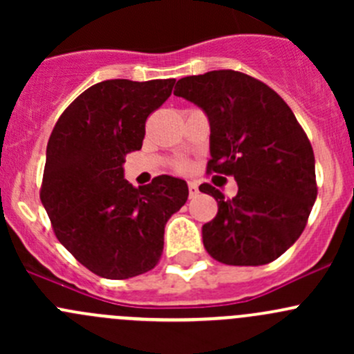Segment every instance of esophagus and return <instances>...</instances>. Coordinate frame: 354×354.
<instances>
[{
    "label": "esophagus",
    "instance_id": "34e87169",
    "mask_svg": "<svg viewBox=\"0 0 354 354\" xmlns=\"http://www.w3.org/2000/svg\"><path fill=\"white\" fill-rule=\"evenodd\" d=\"M188 195H190V198L197 197L198 195V187L195 183H188Z\"/></svg>",
    "mask_w": 354,
    "mask_h": 354
}]
</instances>
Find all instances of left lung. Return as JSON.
<instances>
[{
	"mask_svg": "<svg viewBox=\"0 0 354 354\" xmlns=\"http://www.w3.org/2000/svg\"><path fill=\"white\" fill-rule=\"evenodd\" d=\"M174 95L209 120L207 169L238 183L233 198L200 185L219 207L202 226L205 250L227 266L276 260L303 233L317 198L315 157L291 108L266 84L233 70L181 78Z\"/></svg>",
	"mask_w": 354,
	"mask_h": 354,
	"instance_id": "obj_1",
	"label": "left lung"
}]
</instances>
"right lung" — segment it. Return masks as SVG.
Masks as SVG:
<instances>
[{"instance_id":"add662e5","label":"right lung","mask_w":354,"mask_h":354,"mask_svg":"<svg viewBox=\"0 0 354 354\" xmlns=\"http://www.w3.org/2000/svg\"><path fill=\"white\" fill-rule=\"evenodd\" d=\"M174 82H99L68 106L49 137L41 202L59 243L106 279L154 269L164 226L188 198L185 180L162 174L135 188L123 169Z\"/></svg>"}]
</instances>
